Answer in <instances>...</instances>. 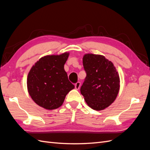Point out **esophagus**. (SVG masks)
I'll use <instances>...</instances> for the list:
<instances>
[{
  "label": "esophagus",
  "instance_id": "obj_1",
  "mask_svg": "<svg viewBox=\"0 0 150 150\" xmlns=\"http://www.w3.org/2000/svg\"><path fill=\"white\" fill-rule=\"evenodd\" d=\"M80 86H81V83L80 82H77L75 84V88L77 90H78L80 88Z\"/></svg>",
  "mask_w": 150,
  "mask_h": 150
}]
</instances>
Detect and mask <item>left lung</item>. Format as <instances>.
Wrapping results in <instances>:
<instances>
[{"label":"left lung","mask_w":150,"mask_h":150,"mask_svg":"<svg viewBox=\"0 0 150 150\" xmlns=\"http://www.w3.org/2000/svg\"><path fill=\"white\" fill-rule=\"evenodd\" d=\"M86 77L81 87L86 103L96 111L104 110L115 101L120 87L119 74L112 62L102 55L84 54Z\"/></svg>","instance_id":"1"}]
</instances>
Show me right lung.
I'll use <instances>...</instances> for the list:
<instances>
[{
	"label": "right lung",
	"instance_id": "1",
	"mask_svg": "<svg viewBox=\"0 0 150 150\" xmlns=\"http://www.w3.org/2000/svg\"><path fill=\"white\" fill-rule=\"evenodd\" d=\"M69 52L41 57L31 67L27 79L29 94L33 100L46 110L59 108L74 86L68 79L64 64Z\"/></svg>",
	"mask_w": 150,
	"mask_h": 150
}]
</instances>
